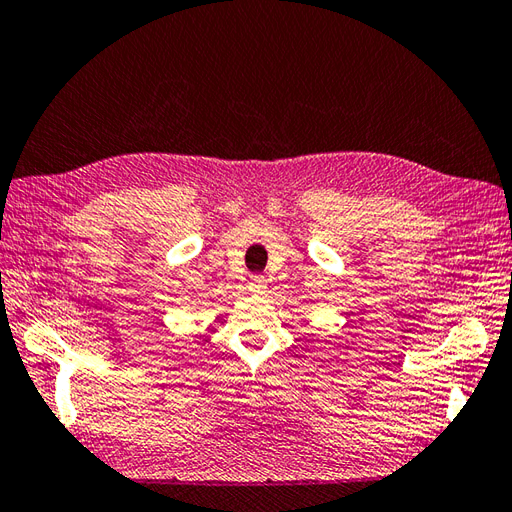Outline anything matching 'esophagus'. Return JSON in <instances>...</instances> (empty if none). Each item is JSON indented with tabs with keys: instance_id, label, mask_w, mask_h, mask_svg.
<instances>
[{
	"instance_id": "34e87169",
	"label": "esophagus",
	"mask_w": 512,
	"mask_h": 512,
	"mask_svg": "<svg viewBox=\"0 0 512 512\" xmlns=\"http://www.w3.org/2000/svg\"><path fill=\"white\" fill-rule=\"evenodd\" d=\"M266 285H268V279H266L264 275H255V277L251 279V290H255V292L266 290Z\"/></svg>"
}]
</instances>
